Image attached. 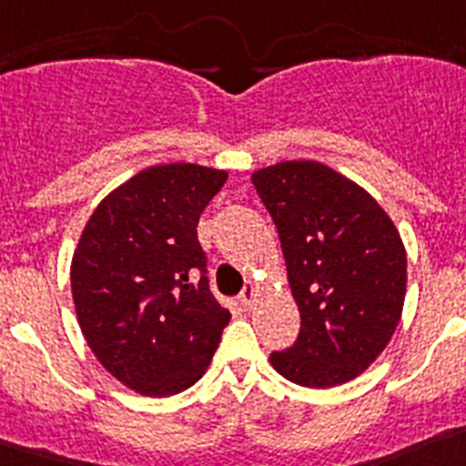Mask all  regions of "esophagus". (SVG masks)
<instances>
[{"instance_id": "1", "label": "esophagus", "mask_w": 466, "mask_h": 466, "mask_svg": "<svg viewBox=\"0 0 466 466\" xmlns=\"http://www.w3.org/2000/svg\"><path fill=\"white\" fill-rule=\"evenodd\" d=\"M256 295H258V286L253 281H248L244 286V290H241V295H238V302H241V307H244V309H250V307H253V302H256Z\"/></svg>"}]
</instances>
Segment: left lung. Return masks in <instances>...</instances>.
<instances>
[{
  "label": "left lung",
  "mask_w": 466,
  "mask_h": 466,
  "mask_svg": "<svg viewBox=\"0 0 466 466\" xmlns=\"http://www.w3.org/2000/svg\"><path fill=\"white\" fill-rule=\"evenodd\" d=\"M253 185L277 225L300 309V333L269 361L302 387L350 382L378 359L401 319V237L366 189L319 161L260 168Z\"/></svg>",
  "instance_id": "left-lung-1"
}]
</instances>
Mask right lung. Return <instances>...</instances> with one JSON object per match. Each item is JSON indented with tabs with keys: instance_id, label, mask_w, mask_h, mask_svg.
<instances>
[{
	"instance_id": "right-lung-1",
	"label": "right lung",
	"mask_w": 466,
	"mask_h": 466,
	"mask_svg": "<svg viewBox=\"0 0 466 466\" xmlns=\"http://www.w3.org/2000/svg\"><path fill=\"white\" fill-rule=\"evenodd\" d=\"M228 173L145 168L93 210L72 258V298L88 347L119 382L171 396L204 375L229 311L210 293L197 237Z\"/></svg>"
}]
</instances>
